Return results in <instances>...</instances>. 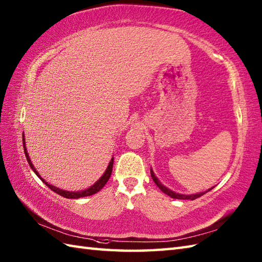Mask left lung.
I'll use <instances>...</instances> for the list:
<instances>
[{
  "label": "left lung",
  "mask_w": 262,
  "mask_h": 262,
  "mask_svg": "<svg viewBox=\"0 0 262 262\" xmlns=\"http://www.w3.org/2000/svg\"><path fill=\"white\" fill-rule=\"evenodd\" d=\"M151 177H152L153 181L155 182V185H157V186L161 189V190H162L164 193L168 194V196H170L171 198H176V199H190V200H193V199H196V198H198V197H200V196H203V194H205L206 192H208L209 190H211V189H213V188H210V189H208L207 191L199 192V193H193V194H182V193H178V192L172 191L171 189H169V188H166L165 186H163L162 183L160 182V180L158 179V178L155 177V174H154V172H153V170H152V169H151Z\"/></svg>",
  "instance_id": "8db88e82"
}]
</instances>
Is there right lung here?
Here are the masks:
<instances>
[{
    "mask_svg": "<svg viewBox=\"0 0 262 262\" xmlns=\"http://www.w3.org/2000/svg\"><path fill=\"white\" fill-rule=\"evenodd\" d=\"M22 143H24V149H25V154H26L27 161H28V163H29V165H30V168L32 169V171L35 172V173L37 174V177L39 178V179H40L43 183H45V185H46L48 188H51L54 192H56V193L60 194V196H62V197H65V198H69V199H77V198L86 197V196H91V194L97 193L98 191L101 190V189L103 188V186L105 185V183L108 182L109 178H110V176H111V172H113L114 158L110 160V162H109V164H108V168H107V170L104 171V173L102 174V177L100 178V179H99L96 183H93V185H92L90 188L85 189V190H81V191H66V190H63V189H59V188H57V187L52 186L51 183H48V182H46L45 180L42 179V178L40 177V174H39L38 172H37V170H36L35 166H33V164H32V162H31V160H30V158H29V154H28V152H27L25 136H22Z\"/></svg>",
    "mask_w": 262,
    "mask_h": 262,
    "instance_id": "right-lung-1",
    "label": "right lung"
}]
</instances>
